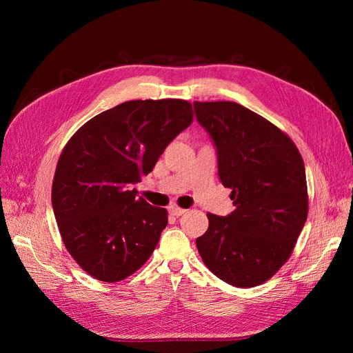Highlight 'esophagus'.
Returning <instances> with one entry per match:
<instances>
[{
	"label": "esophagus",
	"instance_id": "34e87169",
	"mask_svg": "<svg viewBox=\"0 0 353 353\" xmlns=\"http://www.w3.org/2000/svg\"><path fill=\"white\" fill-rule=\"evenodd\" d=\"M185 212H187L185 209L178 208V206H170V208H169V213H170V215H174V216H176V218H178V216H183Z\"/></svg>",
	"mask_w": 353,
	"mask_h": 353
}]
</instances>
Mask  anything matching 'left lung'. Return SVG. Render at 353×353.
<instances>
[{
  "label": "left lung",
  "instance_id": "1",
  "mask_svg": "<svg viewBox=\"0 0 353 353\" xmlns=\"http://www.w3.org/2000/svg\"><path fill=\"white\" fill-rule=\"evenodd\" d=\"M216 145L218 175L231 188L230 215L208 213L196 240L203 262L236 287L270 280L288 261L307 218L303 159L280 128L234 101H194Z\"/></svg>",
  "mask_w": 353,
  "mask_h": 353
}]
</instances>
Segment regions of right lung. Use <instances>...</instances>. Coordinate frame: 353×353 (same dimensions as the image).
Returning <instances> with one entry per match:
<instances>
[{
	"label": "right lung",
	"instance_id": "add662e5",
	"mask_svg": "<svg viewBox=\"0 0 353 353\" xmlns=\"http://www.w3.org/2000/svg\"><path fill=\"white\" fill-rule=\"evenodd\" d=\"M193 122L185 100H134L94 116L63 148L51 203L63 243L94 279L125 280L150 258L168 212L131 187Z\"/></svg>",
	"mask_w": 353,
	"mask_h": 353
}]
</instances>
